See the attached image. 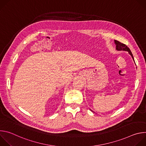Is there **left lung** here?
Wrapping results in <instances>:
<instances>
[{
    "instance_id": "left-lung-1",
    "label": "left lung",
    "mask_w": 146,
    "mask_h": 146,
    "mask_svg": "<svg viewBox=\"0 0 146 146\" xmlns=\"http://www.w3.org/2000/svg\"><path fill=\"white\" fill-rule=\"evenodd\" d=\"M114 42H115V44L116 45V50H118V51H128L129 52V54L131 55V56L132 57L133 60H134V58H133V55L132 54V52L131 51L130 49L128 47V46H127L125 44H124L121 42H119V41H117V40H114ZM92 111V110H91Z\"/></svg>"
}]
</instances>
